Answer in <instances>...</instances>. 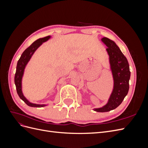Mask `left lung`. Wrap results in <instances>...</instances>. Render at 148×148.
<instances>
[{
  "instance_id": "obj_1",
  "label": "left lung",
  "mask_w": 148,
  "mask_h": 148,
  "mask_svg": "<svg viewBox=\"0 0 148 148\" xmlns=\"http://www.w3.org/2000/svg\"><path fill=\"white\" fill-rule=\"evenodd\" d=\"M101 41L107 47L110 69L112 71L114 87L107 104L93 110L99 112H106L114 110L122 102L129 90L130 71L127 58L123 54L116 43L107 38H102Z\"/></svg>"
}]
</instances>
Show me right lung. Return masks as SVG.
<instances>
[{
  "instance_id": "obj_1",
  "label": "right lung",
  "mask_w": 148,
  "mask_h": 148,
  "mask_svg": "<svg viewBox=\"0 0 148 148\" xmlns=\"http://www.w3.org/2000/svg\"><path fill=\"white\" fill-rule=\"evenodd\" d=\"M51 38V36L44 37L42 38H39L35 41L31 45L28 47L22 53L20 59L17 62L16 73L15 75V84L16 86V89L18 95L19 96L20 99L23 100L26 104L30 107H42L46 106V104H34L29 102L23 95V91H22V78L24 74V71L26 65L28 64V62L30 60L31 57L33 56L35 51L37 50L38 48L41 46L42 43L46 42Z\"/></svg>"
}]
</instances>
